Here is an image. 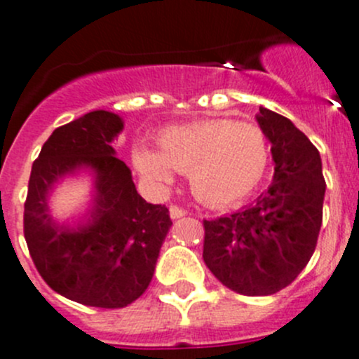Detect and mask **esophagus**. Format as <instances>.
Masks as SVG:
<instances>
[{"instance_id": "34e87169", "label": "esophagus", "mask_w": 359, "mask_h": 359, "mask_svg": "<svg viewBox=\"0 0 359 359\" xmlns=\"http://www.w3.org/2000/svg\"><path fill=\"white\" fill-rule=\"evenodd\" d=\"M182 215H186V210L182 207H179V205H170V217L179 219Z\"/></svg>"}]
</instances>
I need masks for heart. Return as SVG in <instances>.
I'll list each match as a JSON object with an SVG mask.
<instances>
[{
	"label": "heart",
	"instance_id": "obj_1",
	"mask_svg": "<svg viewBox=\"0 0 359 359\" xmlns=\"http://www.w3.org/2000/svg\"><path fill=\"white\" fill-rule=\"evenodd\" d=\"M159 152L135 149L133 161L154 186L172 182L173 170L189 175L194 196L212 207L236 203L257 189L272 161L263 128L214 117L168 128L158 138Z\"/></svg>",
	"mask_w": 359,
	"mask_h": 359
}]
</instances>
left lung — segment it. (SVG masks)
<instances>
[{
  "label": "left lung",
  "mask_w": 359,
  "mask_h": 359,
  "mask_svg": "<svg viewBox=\"0 0 359 359\" xmlns=\"http://www.w3.org/2000/svg\"><path fill=\"white\" fill-rule=\"evenodd\" d=\"M257 123L272 144V186L256 203L203 221V261L219 283L245 297L290 286L307 266L323 222L326 182L312 142L280 114L261 107Z\"/></svg>",
  "instance_id": "1"
}]
</instances>
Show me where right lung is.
<instances>
[{
	"label": "right lung",
	"mask_w": 359,
	"mask_h": 359,
	"mask_svg": "<svg viewBox=\"0 0 359 359\" xmlns=\"http://www.w3.org/2000/svg\"><path fill=\"white\" fill-rule=\"evenodd\" d=\"M123 119L95 110L52 131L31 168L24 238L41 279L87 307L123 309L145 293L172 226L165 205L137 193L131 170L110 144ZM82 165L97 173V198L86 225L57 226L48 215L51 186Z\"/></svg>",
	"instance_id": "1"
}]
</instances>
